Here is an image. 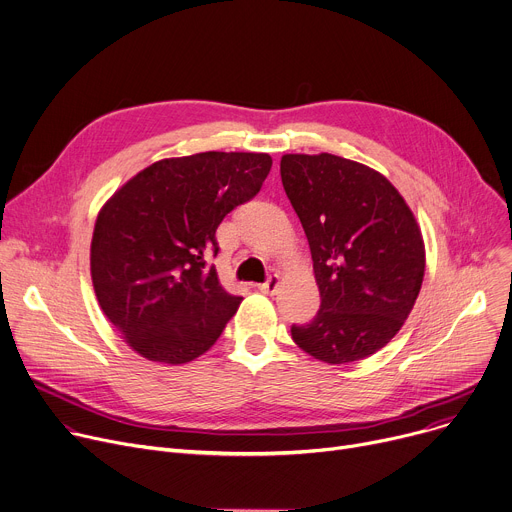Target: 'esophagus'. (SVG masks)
I'll return each instance as SVG.
<instances>
[{
  "label": "esophagus",
  "instance_id": "1",
  "mask_svg": "<svg viewBox=\"0 0 512 512\" xmlns=\"http://www.w3.org/2000/svg\"><path fill=\"white\" fill-rule=\"evenodd\" d=\"M280 284H282V277H280V273H273V275H269V277H267V282L259 284V290H261L263 294H275V292H277V288H280Z\"/></svg>",
  "mask_w": 512,
  "mask_h": 512
}]
</instances>
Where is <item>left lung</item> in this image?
I'll return each mask as SVG.
<instances>
[{"instance_id":"1","label":"left lung","mask_w":512,"mask_h":512,"mask_svg":"<svg viewBox=\"0 0 512 512\" xmlns=\"http://www.w3.org/2000/svg\"><path fill=\"white\" fill-rule=\"evenodd\" d=\"M284 190L312 253L320 310L294 343L324 363H351L402 329L425 277L412 210L376 169L331 153L284 155Z\"/></svg>"}]
</instances>
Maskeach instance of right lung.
<instances>
[{
	"label": "right lung",
	"instance_id": "right-lung-1",
	"mask_svg": "<svg viewBox=\"0 0 512 512\" xmlns=\"http://www.w3.org/2000/svg\"><path fill=\"white\" fill-rule=\"evenodd\" d=\"M267 153H196L138 171L102 206L91 237V282L102 312L132 351L179 365L206 353L241 296L228 294L208 253L216 228L251 200Z\"/></svg>",
	"mask_w": 512,
	"mask_h": 512
}]
</instances>
